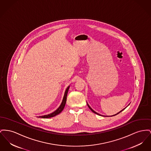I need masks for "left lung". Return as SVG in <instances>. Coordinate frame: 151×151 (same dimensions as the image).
Instances as JSON below:
<instances>
[{
  "instance_id": "left-lung-1",
  "label": "left lung",
  "mask_w": 151,
  "mask_h": 151,
  "mask_svg": "<svg viewBox=\"0 0 151 151\" xmlns=\"http://www.w3.org/2000/svg\"><path fill=\"white\" fill-rule=\"evenodd\" d=\"M87 105H88V106L89 108V109H91V111H92V112H93V113H95V114H97V115H98L102 116V115H100V114H98V113H97V112H95V111H93V109H92V108H91V107H90V106H89V105H88V104H87ZM125 108H124V109H123V110H122V111H120V112H119V113H117V114H115V115H113V116H115V115H117V114H119V113H120V112H122V111H123V110H124V109H125Z\"/></svg>"
}]
</instances>
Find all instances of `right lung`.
Here are the masks:
<instances>
[{
  "label": "right lung",
  "mask_w": 151,
  "mask_h": 151,
  "mask_svg": "<svg viewBox=\"0 0 151 151\" xmlns=\"http://www.w3.org/2000/svg\"><path fill=\"white\" fill-rule=\"evenodd\" d=\"M69 88H70V86H68L67 87V88L66 89V90L65 91L64 95V97H63V101L61 105L55 111H54L53 112L50 114H48V115H47L39 116L38 117H41V118H44V119H45V118H50V117H53L55 116H56L57 115L59 114L63 110V109H64V108L65 106V105L66 100H67V93H68Z\"/></svg>",
  "instance_id": "1"
}]
</instances>
